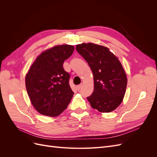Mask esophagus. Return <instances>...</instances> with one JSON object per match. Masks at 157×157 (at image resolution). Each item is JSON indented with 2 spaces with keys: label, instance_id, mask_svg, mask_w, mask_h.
<instances>
[{
  "label": "esophagus",
  "instance_id": "34e87169",
  "mask_svg": "<svg viewBox=\"0 0 157 157\" xmlns=\"http://www.w3.org/2000/svg\"><path fill=\"white\" fill-rule=\"evenodd\" d=\"M81 87H82V84H80L78 85V86H77V88L78 90H79L80 88H81Z\"/></svg>",
  "mask_w": 157,
  "mask_h": 157
}]
</instances>
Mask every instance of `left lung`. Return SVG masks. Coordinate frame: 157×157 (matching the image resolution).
Instances as JSON below:
<instances>
[{
    "mask_svg": "<svg viewBox=\"0 0 157 157\" xmlns=\"http://www.w3.org/2000/svg\"><path fill=\"white\" fill-rule=\"evenodd\" d=\"M94 75V89L87 99L99 112H111L120 105L126 92L127 78L120 61L109 48L93 43L76 46Z\"/></svg>",
    "mask_w": 157,
    "mask_h": 157,
    "instance_id": "left-lung-1",
    "label": "left lung"
}]
</instances>
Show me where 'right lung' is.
Masks as SVG:
<instances>
[{
  "instance_id": "obj_1",
  "label": "right lung",
  "mask_w": 157,
  "mask_h": 157,
  "mask_svg": "<svg viewBox=\"0 0 157 157\" xmlns=\"http://www.w3.org/2000/svg\"><path fill=\"white\" fill-rule=\"evenodd\" d=\"M73 46L61 45L44 51L26 75V89L33 105L42 115L56 117L67 108L73 96L70 75L63 67L72 55Z\"/></svg>"
}]
</instances>
